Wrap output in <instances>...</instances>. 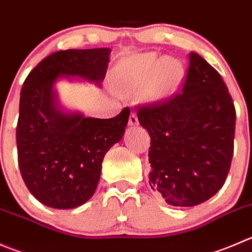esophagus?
Segmentation results:
<instances>
[{
  "label": "esophagus",
  "instance_id": "esophagus-1",
  "mask_svg": "<svg viewBox=\"0 0 252 252\" xmlns=\"http://www.w3.org/2000/svg\"><path fill=\"white\" fill-rule=\"evenodd\" d=\"M138 123H139L138 117H136V114L134 113V112H131L130 116H129V126H138Z\"/></svg>",
  "mask_w": 252,
  "mask_h": 252
}]
</instances>
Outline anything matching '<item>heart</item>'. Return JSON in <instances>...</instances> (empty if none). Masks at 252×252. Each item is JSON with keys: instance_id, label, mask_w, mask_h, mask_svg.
Here are the masks:
<instances>
[{"instance_id": "1", "label": "heart", "mask_w": 252, "mask_h": 252, "mask_svg": "<svg viewBox=\"0 0 252 252\" xmlns=\"http://www.w3.org/2000/svg\"><path fill=\"white\" fill-rule=\"evenodd\" d=\"M185 75V67L177 59L143 53L122 60L114 69V81L119 94H138L145 91L146 101L158 103L178 91Z\"/></svg>"}]
</instances>
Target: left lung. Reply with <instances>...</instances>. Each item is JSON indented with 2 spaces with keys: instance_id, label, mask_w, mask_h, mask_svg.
Masks as SVG:
<instances>
[{
  "instance_id": "obj_1",
  "label": "left lung",
  "mask_w": 252,
  "mask_h": 252,
  "mask_svg": "<svg viewBox=\"0 0 252 252\" xmlns=\"http://www.w3.org/2000/svg\"><path fill=\"white\" fill-rule=\"evenodd\" d=\"M149 131L151 188L175 207L208 201L221 188L233 158L235 108L223 79L189 54L182 94L138 111Z\"/></svg>"
}]
</instances>
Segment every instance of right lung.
Segmentation results:
<instances>
[{"mask_svg":"<svg viewBox=\"0 0 252 252\" xmlns=\"http://www.w3.org/2000/svg\"><path fill=\"white\" fill-rule=\"evenodd\" d=\"M111 49L59 50L46 56L24 81L17 124L18 165L24 183L44 206L71 209L96 191L107 151L122 140L130 109L117 117H85L60 103L56 82L101 86Z\"/></svg>","mask_w":252,"mask_h":252,"instance_id":"obj_1","label":"right lung"}]
</instances>
